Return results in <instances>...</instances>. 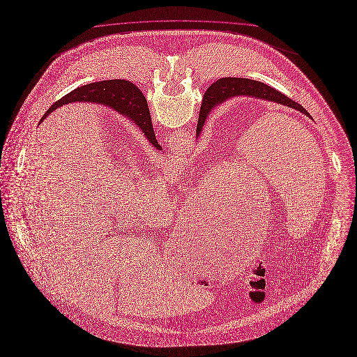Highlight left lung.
I'll return each instance as SVG.
<instances>
[{
    "label": "left lung",
    "mask_w": 357,
    "mask_h": 357,
    "mask_svg": "<svg viewBox=\"0 0 357 357\" xmlns=\"http://www.w3.org/2000/svg\"><path fill=\"white\" fill-rule=\"evenodd\" d=\"M236 95L257 96V98L266 99L270 102H277V103L289 106L291 109L298 110L301 113L309 115L301 105L296 103L286 95L274 90L273 87H270L264 83L251 80V79H243V77H222V79H218L215 83H212L204 94V99H203L202 109H200V115H199L197 129H196V137L202 132V129L204 126V122H206V116L211 112V109L213 106L225 102V99H229L231 96H236ZM135 121L139 125L142 123V121L139 118Z\"/></svg>",
    "instance_id": "obj_1"
}]
</instances>
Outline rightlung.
I'll return each instance as SVG.
<instances>
[{"instance_id": "obj_1", "label": "right lung", "mask_w": 357, "mask_h": 357, "mask_svg": "<svg viewBox=\"0 0 357 357\" xmlns=\"http://www.w3.org/2000/svg\"><path fill=\"white\" fill-rule=\"evenodd\" d=\"M91 85L95 86L98 85L101 90V93H98L100 96L98 98H93L96 94L95 93H91L86 91ZM91 99H93V102L96 100L99 103H105L107 106H112L115 110L118 109V112L132 116V119H138L139 118L142 121V123L139 126L144 128L142 130H145V132H146V137H148L149 142H151L154 148L161 151V146L158 145V142L155 139V135H154L153 129H151V132H146V122L145 121L148 118H151L146 99H145V96L142 95V93L132 83H130L129 80H123V79L103 80V82H99V83H91V84L83 86L80 89H75L70 94H67L66 96H63L60 100H57L56 103H54L48 109V112L43 115L41 121L45 119V116H48L50 114L54 113L57 107H60V106H63L66 103H73V102H79V100H91Z\"/></svg>"}]
</instances>
